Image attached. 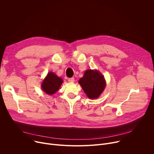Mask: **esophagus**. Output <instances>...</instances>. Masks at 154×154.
<instances>
[{
	"label": "esophagus",
	"mask_w": 154,
	"mask_h": 154,
	"mask_svg": "<svg viewBox=\"0 0 154 154\" xmlns=\"http://www.w3.org/2000/svg\"><path fill=\"white\" fill-rule=\"evenodd\" d=\"M74 81H75V80H74V78H69V79H68V82H70V83H73V82H74Z\"/></svg>",
	"instance_id": "obj_1"
}]
</instances>
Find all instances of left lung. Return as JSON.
Here are the masks:
<instances>
[{
    "instance_id": "obj_1",
    "label": "left lung",
    "mask_w": 154,
    "mask_h": 154,
    "mask_svg": "<svg viewBox=\"0 0 154 154\" xmlns=\"http://www.w3.org/2000/svg\"><path fill=\"white\" fill-rule=\"evenodd\" d=\"M79 83L90 100L98 98L106 87L104 75L96 69L86 70Z\"/></svg>"
}]
</instances>
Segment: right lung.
<instances>
[{
	"label": "right lung",
	"instance_id": "1",
	"mask_svg": "<svg viewBox=\"0 0 154 154\" xmlns=\"http://www.w3.org/2000/svg\"><path fill=\"white\" fill-rule=\"evenodd\" d=\"M63 83L61 78L53 72H49L42 82L41 88L47 94L52 95L59 90Z\"/></svg>",
	"mask_w": 154,
	"mask_h": 154
}]
</instances>
